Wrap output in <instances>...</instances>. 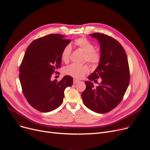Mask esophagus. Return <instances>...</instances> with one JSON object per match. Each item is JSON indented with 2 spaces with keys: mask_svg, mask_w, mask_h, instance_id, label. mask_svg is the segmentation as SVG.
<instances>
[{
  "mask_svg": "<svg viewBox=\"0 0 150 150\" xmlns=\"http://www.w3.org/2000/svg\"><path fill=\"white\" fill-rule=\"evenodd\" d=\"M79 81H80L79 80H76V79H74V84H76V83H78Z\"/></svg>",
  "mask_w": 150,
  "mask_h": 150,
  "instance_id": "1",
  "label": "esophagus"
}]
</instances>
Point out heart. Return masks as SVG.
<instances>
[{
  "label": "heart",
  "mask_w": 150,
  "mask_h": 150,
  "mask_svg": "<svg viewBox=\"0 0 150 150\" xmlns=\"http://www.w3.org/2000/svg\"><path fill=\"white\" fill-rule=\"evenodd\" d=\"M74 45L76 48L84 52V61L88 62L92 66L97 65L101 59V54L99 52L95 50V46L87 38L84 37L78 38L74 40ZM71 53V47L66 45L61 52V59L65 62L69 59ZM89 68L87 64L78 65L72 64L64 69V73L66 75L76 78H81L86 74L88 73Z\"/></svg>",
  "instance_id": "obj_1"
}]
</instances>
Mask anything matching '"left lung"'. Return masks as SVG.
<instances>
[{"label":"left lung","instance_id":"1","mask_svg":"<svg viewBox=\"0 0 150 150\" xmlns=\"http://www.w3.org/2000/svg\"><path fill=\"white\" fill-rule=\"evenodd\" d=\"M100 44L101 59L97 68L88 76L81 97L85 106L100 114L114 109L122 100L128 87L129 68L127 54L122 45L113 38L100 33L89 35ZM102 82L94 87L91 81Z\"/></svg>","mask_w":150,"mask_h":150}]
</instances>
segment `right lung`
<instances>
[{
  "label": "right lung",
  "mask_w": 150,
  "mask_h": 150,
  "mask_svg": "<svg viewBox=\"0 0 150 150\" xmlns=\"http://www.w3.org/2000/svg\"><path fill=\"white\" fill-rule=\"evenodd\" d=\"M64 36L50 34L35 39L27 47L19 67V79L23 96L39 111L48 112L62 103L64 90L73 84L72 76L59 81L51 80L61 67V52L70 42Z\"/></svg>",
  "instance_id": "obj_1"
}]
</instances>
